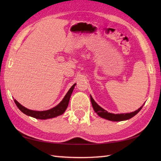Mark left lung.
<instances>
[{
	"instance_id": "8db88e82",
	"label": "left lung",
	"mask_w": 161,
	"mask_h": 161,
	"mask_svg": "<svg viewBox=\"0 0 161 161\" xmlns=\"http://www.w3.org/2000/svg\"><path fill=\"white\" fill-rule=\"evenodd\" d=\"M91 101L92 103V106H93L94 111L95 113H97V115L100 117L105 118L107 119H108V120L111 121H122V120H126V119H128L131 118L133 116L136 115L141 110V108L143 107V104L141 107H140L138 110L135 111L134 112L130 113V114H111V113L107 112L106 110H104V108H102L100 107L96 102H95V100L91 96Z\"/></svg>"
}]
</instances>
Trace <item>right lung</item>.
<instances>
[{
  "instance_id": "obj_1",
  "label": "right lung",
  "mask_w": 161,
  "mask_h": 161,
  "mask_svg": "<svg viewBox=\"0 0 161 161\" xmlns=\"http://www.w3.org/2000/svg\"><path fill=\"white\" fill-rule=\"evenodd\" d=\"M75 84H76L73 85V86L70 88V90L68 91L66 95H65L63 100L61 101L57 106H56L55 107L51 108L50 110L43 111H36L30 110V109H28L27 108L23 107V106L20 104H19L16 100H14V102L16 105L17 106V107L20 109V111H22L23 114H25L27 115L31 116V117H33L36 119H46L48 118H54L56 117V116L63 114L64 111H66V109L67 108V107L68 105V103H69L70 95L72 93H73Z\"/></svg>"
}]
</instances>
